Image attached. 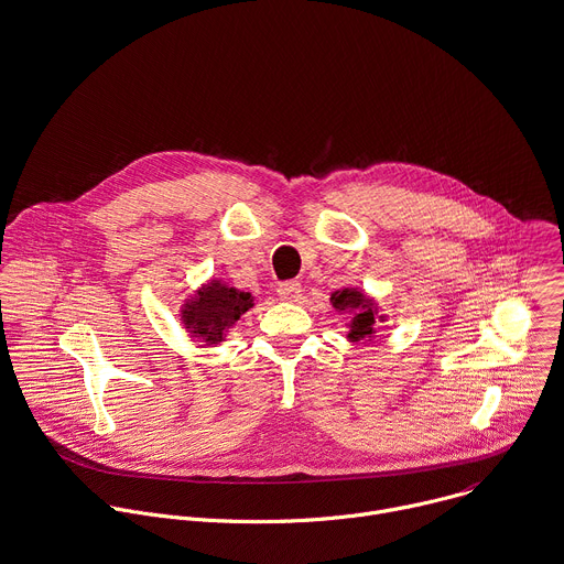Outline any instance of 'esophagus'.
Segmentation results:
<instances>
[{"label": "esophagus", "instance_id": "obj_1", "mask_svg": "<svg viewBox=\"0 0 564 564\" xmlns=\"http://www.w3.org/2000/svg\"><path fill=\"white\" fill-rule=\"evenodd\" d=\"M276 292H279V296H281L283 301H299V296H301V283H299V281H285V283H281V285L276 288Z\"/></svg>", "mask_w": 564, "mask_h": 564}]
</instances>
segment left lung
<instances>
[{
  "mask_svg": "<svg viewBox=\"0 0 564 564\" xmlns=\"http://www.w3.org/2000/svg\"><path fill=\"white\" fill-rule=\"evenodd\" d=\"M332 305L340 312H354V318H351V332H349V338L354 343L358 340H365L373 334V323H376V307L369 299H365V294L356 292V290H340V292H334L332 294Z\"/></svg>",
  "mask_w": 564,
  "mask_h": 564,
  "instance_id": "8db88e82",
  "label": "left lung"
}]
</instances>
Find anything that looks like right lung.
<instances>
[{
  "instance_id": "add662e5",
  "label": "right lung",
  "mask_w": 564,
  "mask_h": 564,
  "mask_svg": "<svg viewBox=\"0 0 564 564\" xmlns=\"http://www.w3.org/2000/svg\"><path fill=\"white\" fill-rule=\"evenodd\" d=\"M252 296L235 288H226L219 281H210L191 305L184 310V325L191 327L195 336L215 345L224 338V332L239 321L252 307Z\"/></svg>"
}]
</instances>
